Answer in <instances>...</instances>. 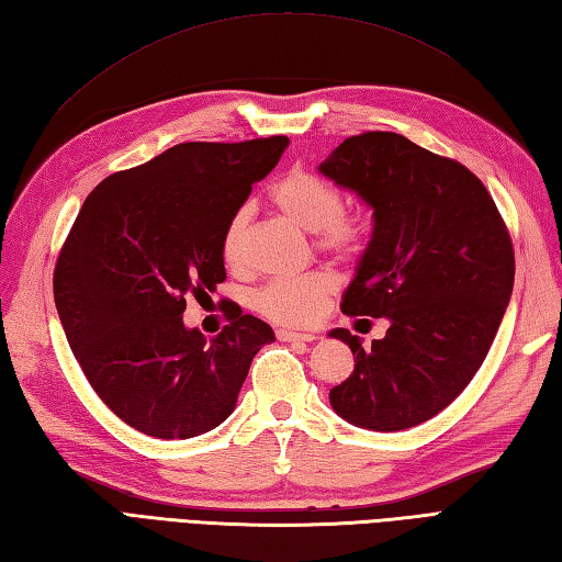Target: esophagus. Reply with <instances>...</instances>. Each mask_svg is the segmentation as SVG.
Listing matches in <instances>:
<instances>
[{
  "label": "esophagus",
  "instance_id": "obj_1",
  "mask_svg": "<svg viewBox=\"0 0 562 562\" xmlns=\"http://www.w3.org/2000/svg\"><path fill=\"white\" fill-rule=\"evenodd\" d=\"M277 337L281 341H313L315 335L311 331H293V329H277Z\"/></svg>",
  "mask_w": 562,
  "mask_h": 562
}]
</instances>
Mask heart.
I'll use <instances>...</instances> for the list:
<instances>
[{"label": "heart", "mask_w": 562, "mask_h": 562, "mask_svg": "<svg viewBox=\"0 0 562 562\" xmlns=\"http://www.w3.org/2000/svg\"><path fill=\"white\" fill-rule=\"evenodd\" d=\"M269 203L291 223L313 233V243L325 255L341 261L359 259L369 247L371 223L359 209H349L347 196L335 181L313 169L293 167L269 187ZM249 213L239 209L227 221L221 237V255L231 269H243L247 259ZM335 279L327 271L273 279L251 297L255 311L277 325L303 327L323 315Z\"/></svg>", "instance_id": "1"}]
</instances>
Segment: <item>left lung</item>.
<instances>
[{"label": "left lung", "instance_id": "8db88e82", "mask_svg": "<svg viewBox=\"0 0 562 562\" xmlns=\"http://www.w3.org/2000/svg\"><path fill=\"white\" fill-rule=\"evenodd\" d=\"M319 171L373 209V237L341 313L391 319L371 347L329 331L353 353L329 403L363 429L422 425L465 391L497 335L514 285L507 225L471 169L405 135H351Z\"/></svg>", "mask_w": 562, "mask_h": 562}]
</instances>
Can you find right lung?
I'll return each instance as SVG.
<instances>
[{
  "label": "right lung",
  "instance_id": "right-lung-1",
  "mask_svg": "<svg viewBox=\"0 0 562 562\" xmlns=\"http://www.w3.org/2000/svg\"><path fill=\"white\" fill-rule=\"evenodd\" d=\"M285 135L181 143L89 193L53 273L55 307L89 385L133 429L191 439L231 417L273 331L239 305L221 335L187 329V297L225 281L221 237Z\"/></svg>",
  "mask_w": 562,
  "mask_h": 562
}]
</instances>
